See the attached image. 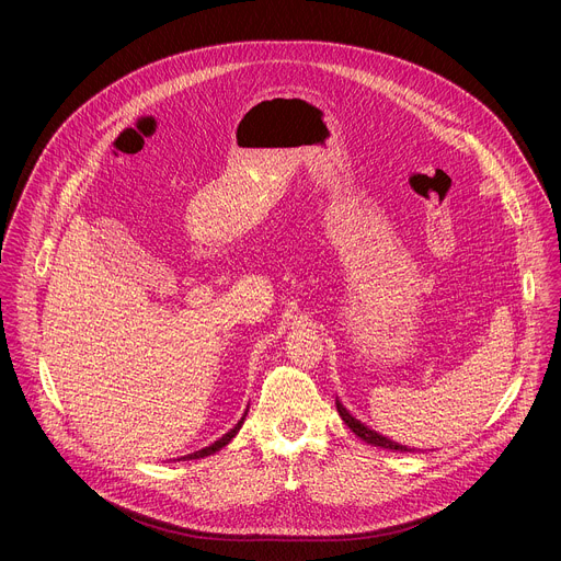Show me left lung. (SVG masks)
<instances>
[{"label":"left lung","instance_id":"8db88e82","mask_svg":"<svg viewBox=\"0 0 561 561\" xmlns=\"http://www.w3.org/2000/svg\"><path fill=\"white\" fill-rule=\"evenodd\" d=\"M335 404H337V413H340V417L344 420V424H346L359 439H364L366 444L379 446V448H386V450H399V453H409V450H411V448H407V446H402V444H397V442H392V439L379 435L377 431L368 428V426L362 424L359 420H355V417L344 409V404L340 402V399H335Z\"/></svg>","mask_w":561,"mask_h":561}]
</instances>
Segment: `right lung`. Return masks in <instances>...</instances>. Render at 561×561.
<instances>
[{"label":"right lung","instance_id":"right-lung-1","mask_svg":"<svg viewBox=\"0 0 561 561\" xmlns=\"http://www.w3.org/2000/svg\"><path fill=\"white\" fill-rule=\"evenodd\" d=\"M249 413V411H247ZM247 413H244V417L239 420L226 435H221L217 442H213L210 446H206V448H202V450H195V453H191V455H184L182 459H202V457H208V455H213V453H217V450H221L237 433H239V428H242V424H244V420H247Z\"/></svg>","mask_w":561,"mask_h":561}]
</instances>
